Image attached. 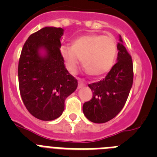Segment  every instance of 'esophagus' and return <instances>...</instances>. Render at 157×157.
I'll list each match as a JSON object with an SVG mask.
<instances>
[{
  "instance_id": "obj_1",
  "label": "esophagus",
  "mask_w": 157,
  "mask_h": 157,
  "mask_svg": "<svg viewBox=\"0 0 157 157\" xmlns=\"http://www.w3.org/2000/svg\"><path fill=\"white\" fill-rule=\"evenodd\" d=\"M84 86H85V83L82 81H79L78 82V88L80 89V88H82V87Z\"/></svg>"
}]
</instances>
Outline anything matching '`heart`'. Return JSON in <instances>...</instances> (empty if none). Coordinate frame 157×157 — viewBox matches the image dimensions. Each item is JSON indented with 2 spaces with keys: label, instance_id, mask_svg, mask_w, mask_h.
Segmentation results:
<instances>
[{
  "label": "heart",
  "instance_id": "obj_1",
  "mask_svg": "<svg viewBox=\"0 0 157 157\" xmlns=\"http://www.w3.org/2000/svg\"><path fill=\"white\" fill-rule=\"evenodd\" d=\"M60 53L67 68L77 71L82 59L83 67L93 77H101L112 69L117 55V43L112 36L89 34L75 37L71 45H62Z\"/></svg>",
  "mask_w": 157,
  "mask_h": 157
}]
</instances>
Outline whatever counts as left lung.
Returning <instances> with one entry per match:
<instances>
[{"mask_svg":"<svg viewBox=\"0 0 157 157\" xmlns=\"http://www.w3.org/2000/svg\"><path fill=\"white\" fill-rule=\"evenodd\" d=\"M118 43L117 63L103 80L89 84L93 98L82 106L90 121L103 123L116 117L125 105L134 78L132 58L123 45L121 36Z\"/></svg>","mask_w":157,"mask_h":157,"instance_id":"left-lung-1","label":"left lung"}]
</instances>
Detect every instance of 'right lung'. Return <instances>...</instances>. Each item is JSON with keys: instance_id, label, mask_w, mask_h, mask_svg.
Here are the masks:
<instances>
[{"instance_id": "1", "label": "right lung", "mask_w": 157, "mask_h": 157, "mask_svg": "<svg viewBox=\"0 0 157 157\" xmlns=\"http://www.w3.org/2000/svg\"><path fill=\"white\" fill-rule=\"evenodd\" d=\"M63 34L60 27L41 29L30 35L19 57L18 76L23 104L32 116L44 121L61 116L65 99L78 86L60 53ZM41 49L45 51L44 55Z\"/></svg>"}]
</instances>
